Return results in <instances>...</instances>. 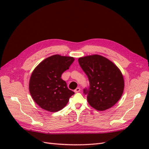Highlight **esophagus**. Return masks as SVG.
I'll use <instances>...</instances> for the list:
<instances>
[{
    "instance_id": "34e87169",
    "label": "esophagus",
    "mask_w": 149,
    "mask_h": 149,
    "mask_svg": "<svg viewBox=\"0 0 149 149\" xmlns=\"http://www.w3.org/2000/svg\"><path fill=\"white\" fill-rule=\"evenodd\" d=\"M80 88H77L75 90H74V92L76 93H79L80 91Z\"/></svg>"
}]
</instances>
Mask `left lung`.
Returning <instances> with one entry per match:
<instances>
[{"instance_id": "obj_1", "label": "left lung", "mask_w": 149, "mask_h": 149, "mask_svg": "<svg viewBox=\"0 0 149 149\" xmlns=\"http://www.w3.org/2000/svg\"><path fill=\"white\" fill-rule=\"evenodd\" d=\"M78 62L89 81L88 89L83 90L89 105L102 111L116 104L124 88L123 76L118 66L98 55L81 57Z\"/></svg>"}]
</instances>
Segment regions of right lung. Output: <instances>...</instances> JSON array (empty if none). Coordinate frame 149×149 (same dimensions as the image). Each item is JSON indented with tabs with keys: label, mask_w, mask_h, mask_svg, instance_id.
Returning <instances> with one entry per match:
<instances>
[{
	"label": "right lung",
	"mask_w": 149,
	"mask_h": 149,
	"mask_svg": "<svg viewBox=\"0 0 149 149\" xmlns=\"http://www.w3.org/2000/svg\"><path fill=\"white\" fill-rule=\"evenodd\" d=\"M74 60L73 57L55 55L45 59L34 69L30 76L29 91L34 101L42 109L59 111L74 94L61 78Z\"/></svg>",
	"instance_id": "obj_1"
}]
</instances>
